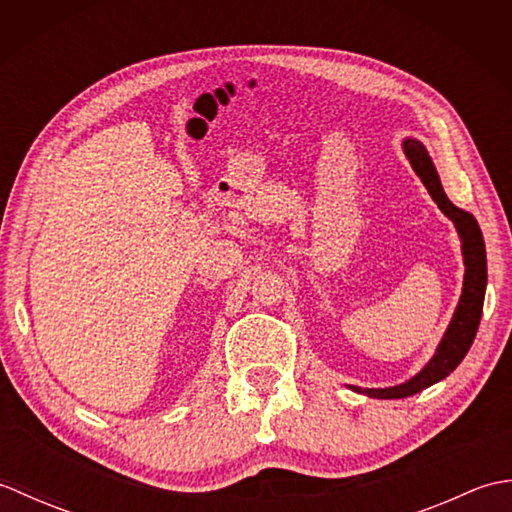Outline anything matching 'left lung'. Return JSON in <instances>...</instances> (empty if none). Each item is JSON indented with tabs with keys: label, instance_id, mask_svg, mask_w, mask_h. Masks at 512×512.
<instances>
[{
	"label": "left lung",
	"instance_id": "obj_1",
	"mask_svg": "<svg viewBox=\"0 0 512 512\" xmlns=\"http://www.w3.org/2000/svg\"><path fill=\"white\" fill-rule=\"evenodd\" d=\"M402 151H405L413 171H416V176L422 180L424 187H427L433 202H436L438 209L449 217L455 226V231L460 235L462 257H464V284H462L458 308L453 312L447 332H444L436 352H433V356L429 358V363L424 365L416 376H411L409 380H405V383L394 385V387L363 389V387L350 385V389L356 391V394H365L369 398H378V400L407 398V396L418 394V391L440 383V380L447 378L453 369L462 363L466 352L471 350L477 328H480L484 295H486V279H488L486 246H484L480 224H477V220L469 211L458 209V206L447 198V193L442 189L436 165H433L429 151L424 149L420 140L405 138L402 140Z\"/></svg>",
	"mask_w": 512,
	"mask_h": 512
}]
</instances>
